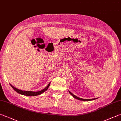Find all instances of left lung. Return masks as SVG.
I'll return each mask as SVG.
<instances>
[{
  "mask_svg": "<svg viewBox=\"0 0 121 121\" xmlns=\"http://www.w3.org/2000/svg\"><path fill=\"white\" fill-rule=\"evenodd\" d=\"M69 93L71 94V95L73 96V97H74V98H76V99H77L78 100H83V101H90V100H95V99H97V98H92V99H83V98H79V97H77L76 96H75L74 95H73V94H72V93H71V92H70L69 91Z\"/></svg>",
  "mask_w": 121,
  "mask_h": 121,
  "instance_id": "obj_1",
  "label": "left lung"
}]
</instances>
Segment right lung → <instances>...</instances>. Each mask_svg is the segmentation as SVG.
I'll use <instances>...</instances> for the list:
<instances>
[{"mask_svg": "<svg viewBox=\"0 0 121 121\" xmlns=\"http://www.w3.org/2000/svg\"><path fill=\"white\" fill-rule=\"evenodd\" d=\"M10 85L11 86V87H12L17 92V93L20 94H21V95H23L24 96H38L39 95H40V94H42L43 93H44V92L47 91V90L48 89V88H49L50 86V82L49 83V85H48L44 89H42L41 91H36V92L31 91H22V90H20V89L16 88H15V87L13 86H12L11 84H10Z\"/></svg>", "mask_w": 121, "mask_h": 121, "instance_id": "1", "label": "right lung"}]
</instances>
